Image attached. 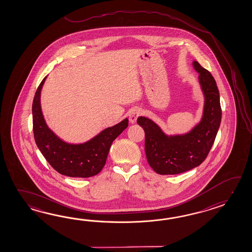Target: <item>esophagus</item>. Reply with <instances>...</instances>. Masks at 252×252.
Instances as JSON below:
<instances>
[{
  "label": "esophagus",
  "mask_w": 252,
  "mask_h": 252,
  "mask_svg": "<svg viewBox=\"0 0 252 252\" xmlns=\"http://www.w3.org/2000/svg\"><path fill=\"white\" fill-rule=\"evenodd\" d=\"M141 114V111L139 109H133L128 114V120L130 124H135L137 122V119Z\"/></svg>",
  "instance_id": "esophagus-1"
}]
</instances>
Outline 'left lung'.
<instances>
[{"instance_id": "obj_1", "label": "left lung", "mask_w": 252, "mask_h": 252, "mask_svg": "<svg viewBox=\"0 0 252 252\" xmlns=\"http://www.w3.org/2000/svg\"><path fill=\"white\" fill-rule=\"evenodd\" d=\"M199 73V85L204 94L201 121L185 134L167 135L152 120L139 116L137 123L145 131V152L152 169L159 175H176L203 163L218 132L221 109L216 82L209 71L193 61Z\"/></svg>"}]
</instances>
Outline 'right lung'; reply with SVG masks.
Segmentation results:
<instances>
[{"instance_id": "1", "label": "right lung", "mask_w": 252, "mask_h": 252, "mask_svg": "<svg viewBox=\"0 0 252 252\" xmlns=\"http://www.w3.org/2000/svg\"><path fill=\"white\" fill-rule=\"evenodd\" d=\"M46 78L38 86L32 103L33 133L38 150L61 175L83 178L95 176L105 165L113 140L128 127V119L103 129L84 143L65 142L48 128L43 116L40 94Z\"/></svg>"}]
</instances>
